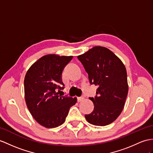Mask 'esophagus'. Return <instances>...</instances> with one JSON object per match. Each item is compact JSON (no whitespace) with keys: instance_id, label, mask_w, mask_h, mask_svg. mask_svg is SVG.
Here are the masks:
<instances>
[{"instance_id":"esophagus-1","label":"esophagus","mask_w":153,"mask_h":153,"mask_svg":"<svg viewBox=\"0 0 153 153\" xmlns=\"http://www.w3.org/2000/svg\"><path fill=\"white\" fill-rule=\"evenodd\" d=\"M83 100H84L83 97H77L78 102H81V101H82Z\"/></svg>"}]
</instances>
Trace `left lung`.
Masks as SVG:
<instances>
[{"label": "left lung", "instance_id": "8db88e82", "mask_svg": "<svg viewBox=\"0 0 153 153\" xmlns=\"http://www.w3.org/2000/svg\"><path fill=\"white\" fill-rule=\"evenodd\" d=\"M77 58L88 74L89 83L98 86L96 96L89 97L94 111L85 117L94 125H109L121 113L128 94L125 67L116 55L103 47H95Z\"/></svg>", "mask_w": 153, "mask_h": 153}]
</instances>
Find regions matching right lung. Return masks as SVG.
Here are the masks:
<instances>
[{
	"label": "right lung",
	"mask_w": 153,
	"mask_h": 153,
	"mask_svg": "<svg viewBox=\"0 0 153 153\" xmlns=\"http://www.w3.org/2000/svg\"><path fill=\"white\" fill-rule=\"evenodd\" d=\"M73 56L48 54L28 70L24 80L27 106L35 120L46 128H54L65 121L76 97L59 95L64 88L63 69Z\"/></svg>",
	"instance_id": "obj_1"
}]
</instances>
